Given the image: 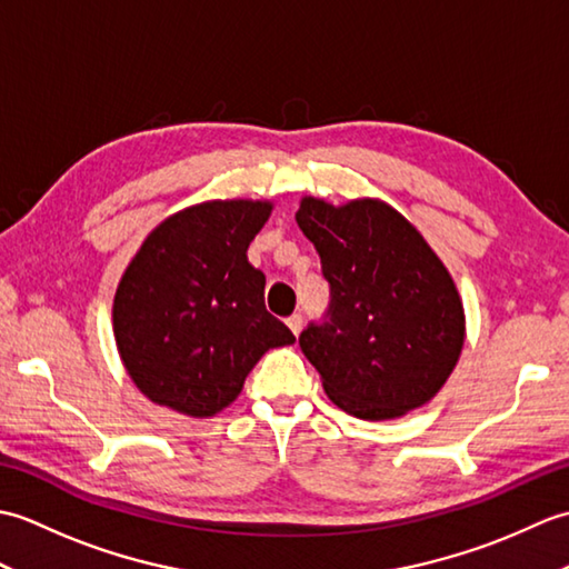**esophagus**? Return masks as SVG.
Masks as SVG:
<instances>
[{"label":"esophagus","mask_w":569,"mask_h":569,"mask_svg":"<svg viewBox=\"0 0 569 569\" xmlns=\"http://www.w3.org/2000/svg\"><path fill=\"white\" fill-rule=\"evenodd\" d=\"M286 325H288V328H291V332L298 337V335H300V330H303V318H300L298 312H296V316H291V318L286 320Z\"/></svg>","instance_id":"obj_1"}]
</instances>
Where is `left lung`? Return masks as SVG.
Instances as JSON below:
<instances>
[{
  "label": "left lung",
  "instance_id": "obj_1",
  "mask_svg": "<svg viewBox=\"0 0 569 569\" xmlns=\"http://www.w3.org/2000/svg\"><path fill=\"white\" fill-rule=\"evenodd\" d=\"M296 222L330 281V320L300 349L345 413L391 420L426 406L465 347V306L447 266L406 217L379 198L300 200Z\"/></svg>",
  "mask_w": 569,
  "mask_h": 569
}]
</instances>
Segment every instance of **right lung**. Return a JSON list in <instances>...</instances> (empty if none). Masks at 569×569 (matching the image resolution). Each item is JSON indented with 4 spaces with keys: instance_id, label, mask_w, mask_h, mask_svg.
Here are the masks:
<instances>
[{
    "instance_id": "right-lung-1",
    "label": "right lung",
    "mask_w": 569,
    "mask_h": 569,
    "mask_svg": "<svg viewBox=\"0 0 569 569\" xmlns=\"http://www.w3.org/2000/svg\"><path fill=\"white\" fill-rule=\"evenodd\" d=\"M269 200H208L156 224L119 278L112 330L137 389L188 418H212L249 371L296 337L263 306L247 259Z\"/></svg>"
}]
</instances>
